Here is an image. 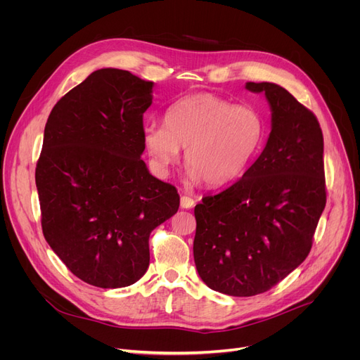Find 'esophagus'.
<instances>
[{
    "instance_id": "1",
    "label": "esophagus",
    "mask_w": 360,
    "mask_h": 360,
    "mask_svg": "<svg viewBox=\"0 0 360 360\" xmlns=\"http://www.w3.org/2000/svg\"><path fill=\"white\" fill-rule=\"evenodd\" d=\"M194 204H195V201L191 197H186V195L181 197V207H182V209H191V207H194Z\"/></svg>"
}]
</instances>
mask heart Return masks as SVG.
Returning a JSON list of instances; mask_svg holds the SVG:
<instances>
[{"label":"heart","mask_w":360,"mask_h":360,"mask_svg":"<svg viewBox=\"0 0 360 360\" xmlns=\"http://www.w3.org/2000/svg\"><path fill=\"white\" fill-rule=\"evenodd\" d=\"M264 132L266 124L254 106L195 93L167 108L165 127L146 125L143 143L159 174H167L179 159V148H185L190 176L207 186H221L245 172Z\"/></svg>","instance_id":"1"}]
</instances>
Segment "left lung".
Wrapping results in <instances>:
<instances>
[{
  "instance_id": "obj_1",
  "label": "left lung",
  "mask_w": 360,
  "mask_h": 360,
  "mask_svg": "<svg viewBox=\"0 0 360 360\" xmlns=\"http://www.w3.org/2000/svg\"><path fill=\"white\" fill-rule=\"evenodd\" d=\"M264 93L271 132L254 165L194 209V261L210 289L254 296L276 286L308 257L327 193L324 139L314 113L274 83Z\"/></svg>"
}]
</instances>
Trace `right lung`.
Returning a JSON list of instances; mask_svg holds the SVG:
<instances>
[{
  "instance_id": "right-lung-1",
  "label": "right lung",
  "mask_w": 360,
  "mask_h": 360,
  "mask_svg": "<svg viewBox=\"0 0 360 360\" xmlns=\"http://www.w3.org/2000/svg\"><path fill=\"white\" fill-rule=\"evenodd\" d=\"M153 86L125 70L93 71L56 102L45 125L34 174L44 236L91 286L140 280L151 231L179 209L176 188L141 160Z\"/></svg>"
}]
</instances>
